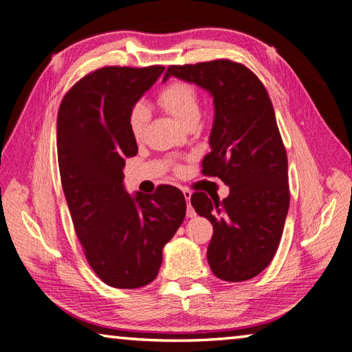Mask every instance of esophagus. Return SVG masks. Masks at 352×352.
Returning <instances> with one entry per match:
<instances>
[{
  "mask_svg": "<svg viewBox=\"0 0 352 352\" xmlns=\"http://www.w3.org/2000/svg\"><path fill=\"white\" fill-rule=\"evenodd\" d=\"M182 190H183L184 199H186V201H188V211H186V216H188V217H194V216H195V211L192 210V206L189 205V200H190V195H192V192H190V190H189L188 188H183Z\"/></svg>",
  "mask_w": 352,
  "mask_h": 352,
  "instance_id": "esophagus-1",
  "label": "esophagus"
}]
</instances>
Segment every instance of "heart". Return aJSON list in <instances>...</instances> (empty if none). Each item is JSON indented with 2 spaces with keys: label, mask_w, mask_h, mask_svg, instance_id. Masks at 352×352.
<instances>
[{
  "label": "heart",
  "mask_w": 352,
  "mask_h": 352,
  "mask_svg": "<svg viewBox=\"0 0 352 352\" xmlns=\"http://www.w3.org/2000/svg\"><path fill=\"white\" fill-rule=\"evenodd\" d=\"M158 104L180 121L183 126L197 122L200 116V99L197 88L186 80H172L158 93ZM148 121V110L142 104H136L129 115V129L135 140L144 135Z\"/></svg>",
  "instance_id": "heart-1"
}]
</instances>
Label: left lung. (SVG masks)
<instances>
[{
	"label": "left lung",
	"instance_id": "obj_1",
	"mask_svg": "<svg viewBox=\"0 0 352 352\" xmlns=\"http://www.w3.org/2000/svg\"><path fill=\"white\" fill-rule=\"evenodd\" d=\"M170 76L211 93V152L201 174L230 186L222 201L194 192L190 205L212 223L206 258L214 275L230 283L252 279L270 264L283 236L290 190L287 153L275 110L259 77L228 58L170 65Z\"/></svg>",
	"mask_w": 352,
	"mask_h": 352
}]
</instances>
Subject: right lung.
Listing matches in <instances>:
<instances>
[{"label":"right lung","instance_id":"right-lung-1","mask_svg":"<svg viewBox=\"0 0 352 352\" xmlns=\"http://www.w3.org/2000/svg\"><path fill=\"white\" fill-rule=\"evenodd\" d=\"M164 71L104 67L65 94L57 115V157L65 199L83 254L105 284L136 289L152 283L163 247L186 214L180 189L153 194L124 189L126 158L138 153L129 115Z\"/></svg>","mask_w":352,"mask_h":352}]
</instances>
